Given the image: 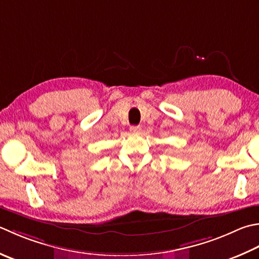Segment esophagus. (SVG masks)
Returning a JSON list of instances; mask_svg holds the SVG:
<instances>
[{"instance_id":"obj_1","label":"esophagus","mask_w":259,"mask_h":259,"mask_svg":"<svg viewBox=\"0 0 259 259\" xmlns=\"http://www.w3.org/2000/svg\"><path fill=\"white\" fill-rule=\"evenodd\" d=\"M140 130H141V128L139 125H131L130 126V131L133 134H138V133H140Z\"/></svg>"}]
</instances>
